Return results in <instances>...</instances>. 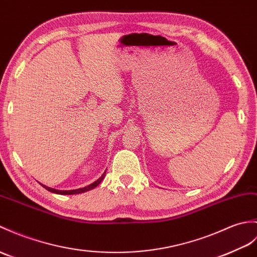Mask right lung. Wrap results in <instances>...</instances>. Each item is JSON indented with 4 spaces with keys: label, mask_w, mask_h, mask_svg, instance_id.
<instances>
[{
    "label": "right lung",
    "mask_w": 257,
    "mask_h": 257,
    "mask_svg": "<svg viewBox=\"0 0 257 257\" xmlns=\"http://www.w3.org/2000/svg\"><path fill=\"white\" fill-rule=\"evenodd\" d=\"M105 175H106V171L103 173V175H101L97 181H95V182L92 183L91 185H88V186L83 187V188H77V189H71V190H59V189H55V188L48 187V186H46V185H43V184H40V185H41V186H43L44 188H46L47 190H49V192H51V193L60 194V195H74V194H81V193L88 192V190H91V189L95 188L96 186H98V185L101 183V181H103L104 178H105Z\"/></svg>",
    "instance_id": "right-lung-1"
}]
</instances>
